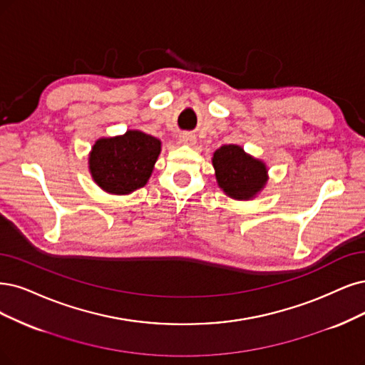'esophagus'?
Segmentation results:
<instances>
[{"label":"esophagus","mask_w":365,"mask_h":365,"mask_svg":"<svg viewBox=\"0 0 365 365\" xmlns=\"http://www.w3.org/2000/svg\"><path fill=\"white\" fill-rule=\"evenodd\" d=\"M195 135H192L191 132H183V133H180V137H179V141L182 143V144H186V145H192V144H195Z\"/></svg>","instance_id":"34e87169"}]
</instances>
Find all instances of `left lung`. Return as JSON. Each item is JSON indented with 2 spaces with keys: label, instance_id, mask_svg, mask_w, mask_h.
<instances>
[{
  "label": "left lung",
  "instance_id": "1",
  "mask_svg": "<svg viewBox=\"0 0 365 365\" xmlns=\"http://www.w3.org/2000/svg\"><path fill=\"white\" fill-rule=\"evenodd\" d=\"M212 164L221 190L235 200H251L257 195L267 182L264 162L245 153L236 144L220 147L213 153Z\"/></svg>",
  "mask_w": 365,
  "mask_h": 365
}]
</instances>
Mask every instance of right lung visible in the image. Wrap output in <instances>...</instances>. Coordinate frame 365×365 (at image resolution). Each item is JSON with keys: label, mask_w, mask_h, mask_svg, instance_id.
Wrapping results in <instances>:
<instances>
[{"label": "right lung", "mask_w": 365, "mask_h": 365, "mask_svg": "<svg viewBox=\"0 0 365 365\" xmlns=\"http://www.w3.org/2000/svg\"><path fill=\"white\" fill-rule=\"evenodd\" d=\"M160 153V141L141 130L99 138L91 147L88 168L93 180L108 194L125 195L150 179Z\"/></svg>", "instance_id": "obj_1"}]
</instances>
